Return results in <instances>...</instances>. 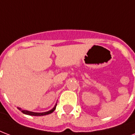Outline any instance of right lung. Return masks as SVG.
<instances>
[{
    "instance_id": "obj_1",
    "label": "right lung",
    "mask_w": 135,
    "mask_h": 135,
    "mask_svg": "<svg viewBox=\"0 0 135 135\" xmlns=\"http://www.w3.org/2000/svg\"><path fill=\"white\" fill-rule=\"evenodd\" d=\"M56 105L55 106L52 110H50V111H47V112H30V111H27V110H21V108L18 107V110H21V112L24 113L25 114H28V115H33V116H43V115H47V114H51L52 112H54V110H55L56 108Z\"/></svg>"
}]
</instances>
